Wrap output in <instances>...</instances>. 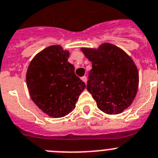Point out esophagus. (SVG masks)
Wrapping results in <instances>:
<instances>
[{
    "label": "esophagus",
    "instance_id": "esophagus-1",
    "mask_svg": "<svg viewBox=\"0 0 158 158\" xmlns=\"http://www.w3.org/2000/svg\"><path fill=\"white\" fill-rule=\"evenodd\" d=\"M81 79H82V80H83L85 83H87V76H83V77L81 78Z\"/></svg>",
    "mask_w": 158,
    "mask_h": 158
}]
</instances>
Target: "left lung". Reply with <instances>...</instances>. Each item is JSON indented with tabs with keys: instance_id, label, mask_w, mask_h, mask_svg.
Segmentation results:
<instances>
[{
	"instance_id": "8db88e82",
	"label": "left lung",
	"mask_w": 158,
	"mask_h": 158,
	"mask_svg": "<svg viewBox=\"0 0 158 158\" xmlns=\"http://www.w3.org/2000/svg\"><path fill=\"white\" fill-rule=\"evenodd\" d=\"M81 51L92 63L87 89L98 109L107 114L124 111L136 97L139 83L138 68L131 57L110 43Z\"/></svg>"
}]
</instances>
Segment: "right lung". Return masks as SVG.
Here are the masks:
<instances>
[{"label": "right lung", "instance_id": "right-lung-1", "mask_svg": "<svg viewBox=\"0 0 158 158\" xmlns=\"http://www.w3.org/2000/svg\"><path fill=\"white\" fill-rule=\"evenodd\" d=\"M69 55L60 45H52L35 55L27 70L31 100L50 117L62 118L71 113L86 87L68 61Z\"/></svg>", "mask_w": 158, "mask_h": 158}]
</instances>
